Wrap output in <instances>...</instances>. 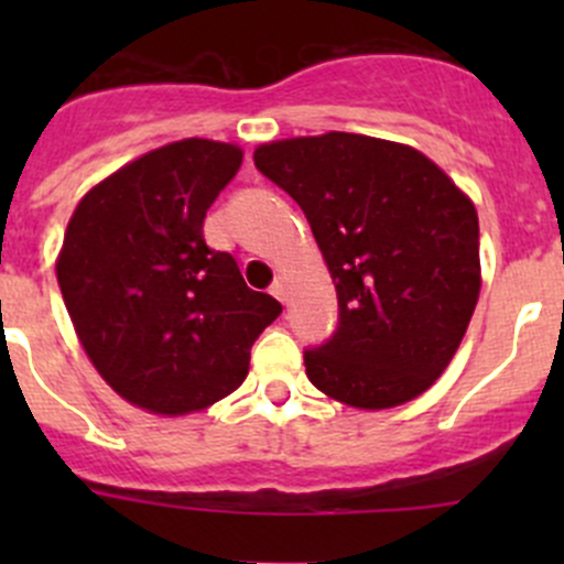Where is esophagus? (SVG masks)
<instances>
[{
    "label": "esophagus",
    "mask_w": 564,
    "mask_h": 564,
    "mask_svg": "<svg viewBox=\"0 0 564 564\" xmlns=\"http://www.w3.org/2000/svg\"><path fill=\"white\" fill-rule=\"evenodd\" d=\"M270 294L275 300H286V283H283V278H275V281H272V286H270Z\"/></svg>",
    "instance_id": "1"
}]
</instances>
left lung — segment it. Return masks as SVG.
Masks as SVG:
<instances>
[{
  "label": "left lung",
  "mask_w": 564,
  "mask_h": 564,
  "mask_svg": "<svg viewBox=\"0 0 564 564\" xmlns=\"http://www.w3.org/2000/svg\"><path fill=\"white\" fill-rule=\"evenodd\" d=\"M253 163L300 204L338 292V327L303 355L311 384L360 409L429 390L480 294L475 204L423 152L371 135L272 141Z\"/></svg>",
  "instance_id": "1"
}]
</instances>
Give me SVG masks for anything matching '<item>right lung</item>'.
I'll use <instances>...</instances> for the list:
<instances>
[{
	"mask_svg": "<svg viewBox=\"0 0 564 564\" xmlns=\"http://www.w3.org/2000/svg\"><path fill=\"white\" fill-rule=\"evenodd\" d=\"M235 144L185 139L147 152L78 202L56 281L78 340L124 401L185 414L246 382L250 346L281 303L246 286L204 218L235 180Z\"/></svg>",
	"mask_w": 564,
	"mask_h": 564,
	"instance_id": "add662e5",
	"label": "right lung"
}]
</instances>
